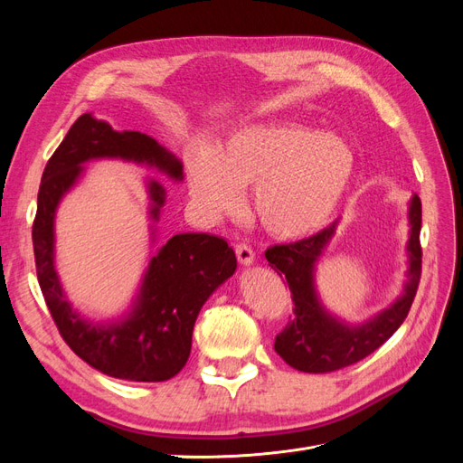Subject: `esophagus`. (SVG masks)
<instances>
[{"label":"esophagus","instance_id":"1","mask_svg":"<svg viewBox=\"0 0 463 463\" xmlns=\"http://www.w3.org/2000/svg\"><path fill=\"white\" fill-rule=\"evenodd\" d=\"M235 255H237V259H240L241 264H250L255 260V250H253V247L247 245V243H237L235 245Z\"/></svg>","mask_w":463,"mask_h":463}]
</instances>
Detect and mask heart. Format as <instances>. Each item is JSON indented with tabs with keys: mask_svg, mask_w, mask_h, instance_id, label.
Instances as JSON below:
<instances>
[{
	"mask_svg": "<svg viewBox=\"0 0 463 463\" xmlns=\"http://www.w3.org/2000/svg\"><path fill=\"white\" fill-rule=\"evenodd\" d=\"M355 174V154L342 138L301 123L249 125L216 150L189 162V187L206 214L237 208L241 187L255 185V210L278 237L320 230L338 210Z\"/></svg>",
	"mask_w": 463,
	"mask_h": 463,
	"instance_id": "1",
	"label": "heart"
}]
</instances>
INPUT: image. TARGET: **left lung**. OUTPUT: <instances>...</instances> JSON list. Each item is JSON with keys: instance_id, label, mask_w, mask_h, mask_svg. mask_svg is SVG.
<instances>
[{"instance_id": "left-lung-1", "label": "left lung", "mask_w": 463, "mask_h": 463, "mask_svg": "<svg viewBox=\"0 0 463 463\" xmlns=\"http://www.w3.org/2000/svg\"><path fill=\"white\" fill-rule=\"evenodd\" d=\"M410 279L403 296L374 320L354 328L342 325L325 313L313 286L315 262L332 240L335 222L318 233L305 237V240L266 249V260L279 276H286L291 301L296 305L293 318L288 320L284 330L276 334L274 340L276 354L289 367L303 373L340 371L371 355L400 328L411 309L419 279H421L423 249L421 240H419V233H421V199L417 194L410 206Z\"/></svg>"}]
</instances>
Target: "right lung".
Here are the masks:
<instances>
[{
  "label": "right lung",
  "mask_w": 463,
  "mask_h": 463,
  "mask_svg": "<svg viewBox=\"0 0 463 463\" xmlns=\"http://www.w3.org/2000/svg\"><path fill=\"white\" fill-rule=\"evenodd\" d=\"M94 158L146 162L181 179V162L152 137L114 131L90 114L80 116L42 174L33 223L36 276L61 338L90 367L135 383H160L175 376L191 354L193 326L201 307L235 272L237 259L226 240L208 233H179L152 257L141 296L129 317L108 326L82 320L63 298L53 269V216L63 194ZM152 218L164 204V189L152 181Z\"/></svg>",
  "instance_id": "right-lung-1"
}]
</instances>
